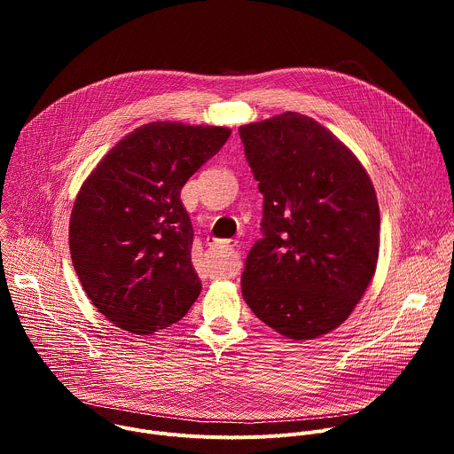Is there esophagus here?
I'll return each mask as SVG.
<instances>
[{
    "mask_svg": "<svg viewBox=\"0 0 454 454\" xmlns=\"http://www.w3.org/2000/svg\"><path fill=\"white\" fill-rule=\"evenodd\" d=\"M224 244H226L228 247H237V246H239V240H237V239H230V240H226ZM230 275H231V273H230Z\"/></svg>",
    "mask_w": 454,
    "mask_h": 454,
    "instance_id": "esophagus-1",
    "label": "esophagus"
}]
</instances>
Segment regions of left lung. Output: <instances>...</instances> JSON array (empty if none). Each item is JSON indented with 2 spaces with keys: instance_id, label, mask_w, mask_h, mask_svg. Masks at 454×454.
Segmentation results:
<instances>
[{
  "instance_id": "left-lung-1",
  "label": "left lung",
  "mask_w": 454,
  "mask_h": 454,
  "mask_svg": "<svg viewBox=\"0 0 454 454\" xmlns=\"http://www.w3.org/2000/svg\"><path fill=\"white\" fill-rule=\"evenodd\" d=\"M264 196V237L240 287L254 316L301 341L338 329L370 286L379 258V203L361 161L300 113L239 127Z\"/></svg>"
}]
</instances>
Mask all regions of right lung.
Instances as JSON below:
<instances>
[{"label":"right lung","mask_w":454,"mask_h":454,"mask_svg":"<svg viewBox=\"0 0 454 454\" xmlns=\"http://www.w3.org/2000/svg\"><path fill=\"white\" fill-rule=\"evenodd\" d=\"M230 135L228 127L151 121L123 137L82 183L70 219L72 262L114 327L153 334L198 300L181 188Z\"/></svg>","instance_id":"1"}]
</instances>
